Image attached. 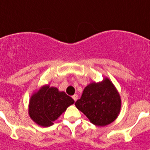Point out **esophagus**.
I'll return each mask as SVG.
<instances>
[{"mask_svg": "<svg viewBox=\"0 0 150 150\" xmlns=\"http://www.w3.org/2000/svg\"><path fill=\"white\" fill-rule=\"evenodd\" d=\"M72 97H73V99H74V101L76 102V100H77V98H78V96H77V95H76V94H74V96H72Z\"/></svg>", "mask_w": 150, "mask_h": 150, "instance_id": "34e87169", "label": "esophagus"}]
</instances>
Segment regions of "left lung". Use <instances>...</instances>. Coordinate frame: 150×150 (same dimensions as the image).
<instances>
[{
	"label": "left lung",
	"instance_id": "1",
	"mask_svg": "<svg viewBox=\"0 0 150 150\" xmlns=\"http://www.w3.org/2000/svg\"><path fill=\"white\" fill-rule=\"evenodd\" d=\"M75 106L91 123L105 127L113 122L120 112V95L112 81L104 77L100 82L89 83Z\"/></svg>",
	"mask_w": 150,
	"mask_h": 150
}]
</instances>
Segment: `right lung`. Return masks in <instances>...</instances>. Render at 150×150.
Segmentation results:
<instances>
[{"label": "right lung", "mask_w": 150, "mask_h": 150, "mask_svg": "<svg viewBox=\"0 0 150 150\" xmlns=\"http://www.w3.org/2000/svg\"><path fill=\"white\" fill-rule=\"evenodd\" d=\"M74 100L64 91L49 84L33 93L29 100L28 113L32 120L43 127H50Z\"/></svg>", "instance_id": "1"}]
</instances>
